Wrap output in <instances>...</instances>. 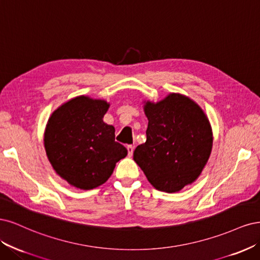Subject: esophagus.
Returning <instances> with one entry per match:
<instances>
[{
	"instance_id": "34e87169",
	"label": "esophagus",
	"mask_w": 260,
	"mask_h": 260,
	"mask_svg": "<svg viewBox=\"0 0 260 260\" xmlns=\"http://www.w3.org/2000/svg\"><path fill=\"white\" fill-rule=\"evenodd\" d=\"M126 149H127V152H128V156H132V155H133V152H134V147L131 146V145H128V146L126 147Z\"/></svg>"
}]
</instances>
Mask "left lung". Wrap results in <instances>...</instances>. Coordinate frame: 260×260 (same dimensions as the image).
Returning a JSON list of instances; mask_svg holds the SVG:
<instances>
[{
  "label": "left lung",
  "mask_w": 260,
  "mask_h": 260,
  "mask_svg": "<svg viewBox=\"0 0 260 260\" xmlns=\"http://www.w3.org/2000/svg\"><path fill=\"white\" fill-rule=\"evenodd\" d=\"M147 140L134 151L135 161L156 189L175 193L193 183L212 153L211 123L193 99L171 93L144 102Z\"/></svg>",
  "instance_id": "obj_1"
}]
</instances>
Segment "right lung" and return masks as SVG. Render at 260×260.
<instances>
[{
    "label": "right lung",
    "mask_w": 260,
    "mask_h": 260,
    "mask_svg": "<svg viewBox=\"0 0 260 260\" xmlns=\"http://www.w3.org/2000/svg\"><path fill=\"white\" fill-rule=\"evenodd\" d=\"M110 104L85 95L74 97L49 116L44 148L56 174L82 190L102 186L127 150L114 139L115 129L104 122Z\"/></svg>",
    "instance_id": "obj_1"
}]
</instances>
